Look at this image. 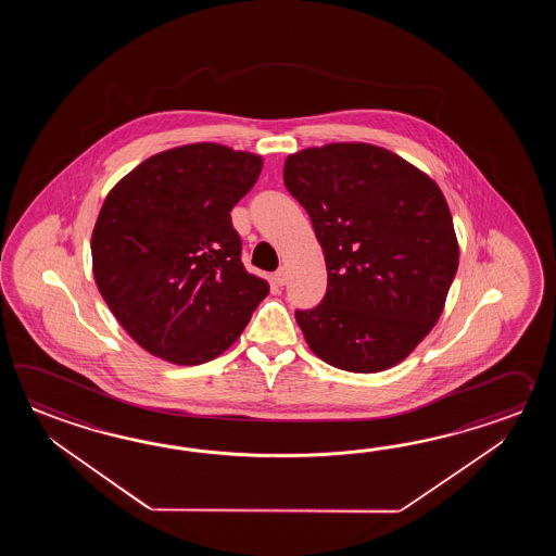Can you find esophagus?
I'll list each match as a JSON object with an SVG mask.
<instances>
[{"label": "esophagus", "mask_w": 556, "mask_h": 556, "mask_svg": "<svg viewBox=\"0 0 556 556\" xmlns=\"http://www.w3.org/2000/svg\"><path fill=\"white\" fill-rule=\"evenodd\" d=\"M274 282L278 283V286H283V283L288 282V270L280 268L278 273H274Z\"/></svg>", "instance_id": "1"}]
</instances>
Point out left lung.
<instances>
[{
	"label": "left lung",
	"instance_id": "left-lung-1",
	"mask_svg": "<svg viewBox=\"0 0 556 556\" xmlns=\"http://www.w3.org/2000/svg\"><path fill=\"white\" fill-rule=\"evenodd\" d=\"M283 185L324 250L328 290L295 321L326 364L397 366L438 324L459 266L450 206L433 178L369 142L288 154Z\"/></svg>",
	"mask_w": 556,
	"mask_h": 556
}]
</instances>
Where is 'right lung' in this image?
I'll use <instances>...</instances> for the list:
<instances>
[{
	"instance_id": "obj_1",
	"label": "right lung",
	"mask_w": 556,
	"mask_h": 556,
	"mask_svg": "<svg viewBox=\"0 0 556 556\" xmlns=\"http://www.w3.org/2000/svg\"><path fill=\"white\" fill-rule=\"evenodd\" d=\"M261 170V154L192 142L149 156L109 190L91 237L94 283L149 354L211 362L270 292L247 273L230 220Z\"/></svg>"
}]
</instances>
